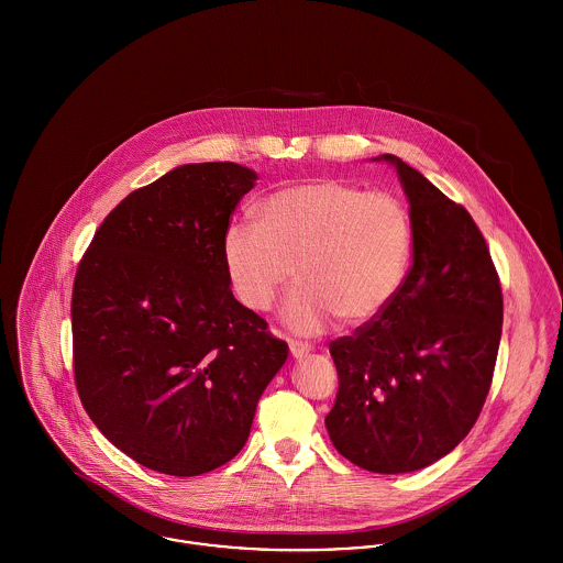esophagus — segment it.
Instances as JSON below:
<instances>
[{
	"label": "esophagus",
	"instance_id": "1",
	"mask_svg": "<svg viewBox=\"0 0 563 563\" xmlns=\"http://www.w3.org/2000/svg\"><path fill=\"white\" fill-rule=\"evenodd\" d=\"M310 351H312L310 344L299 342V340H290V355H292V357H306Z\"/></svg>",
	"mask_w": 563,
	"mask_h": 563
}]
</instances>
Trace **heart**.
Segmentation results:
<instances>
[{"mask_svg": "<svg viewBox=\"0 0 563 563\" xmlns=\"http://www.w3.org/2000/svg\"><path fill=\"white\" fill-rule=\"evenodd\" d=\"M411 217L393 190L342 177L286 186L260 206V223L223 234L230 286L244 308L266 312L292 279L284 319L303 333L375 321L397 299L411 257Z\"/></svg>", "mask_w": 563, "mask_h": 563, "instance_id": "obj_1", "label": "heart"}]
</instances>
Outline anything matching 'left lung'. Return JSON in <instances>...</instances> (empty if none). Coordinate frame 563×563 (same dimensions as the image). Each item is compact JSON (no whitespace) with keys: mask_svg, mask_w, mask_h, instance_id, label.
<instances>
[{"mask_svg":"<svg viewBox=\"0 0 563 563\" xmlns=\"http://www.w3.org/2000/svg\"><path fill=\"white\" fill-rule=\"evenodd\" d=\"M382 158L397 166L409 199L413 262L382 317L329 342L340 388L324 424L349 462L397 475L438 462L477 422L503 292L468 210L397 156Z\"/></svg>","mask_w":563,"mask_h":563,"instance_id":"left-lung-1","label":"left lung"}]
</instances>
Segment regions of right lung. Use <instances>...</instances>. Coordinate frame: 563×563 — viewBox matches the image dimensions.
I'll list each match as a JSON object with an SVG mask.
<instances>
[{
    "label": "right lung",
    "instance_id": "right-lung-1",
    "mask_svg": "<svg viewBox=\"0 0 563 563\" xmlns=\"http://www.w3.org/2000/svg\"><path fill=\"white\" fill-rule=\"evenodd\" d=\"M257 175L184 164L130 192L81 255L74 375L97 429L173 477L228 464L288 344L232 295L223 234Z\"/></svg>",
    "mask_w": 563,
    "mask_h": 563
}]
</instances>
